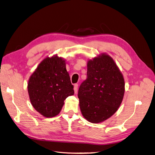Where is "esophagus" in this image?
Segmentation results:
<instances>
[{"label": "esophagus", "mask_w": 155, "mask_h": 155, "mask_svg": "<svg viewBox=\"0 0 155 155\" xmlns=\"http://www.w3.org/2000/svg\"><path fill=\"white\" fill-rule=\"evenodd\" d=\"M78 84H75L74 86V90L75 94H76L78 92Z\"/></svg>", "instance_id": "obj_1"}]
</instances>
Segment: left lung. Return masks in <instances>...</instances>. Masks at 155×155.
I'll use <instances>...</instances> for the list:
<instances>
[{
	"mask_svg": "<svg viewBox=\"0 0 155 155\" xmlns=\"http://www.w3.org/2000/svg\"><path fill=\"white\" fill-rule=\"evenodd\" d=\"M87 76L79 88V107L89 122L101 123L113 115L122 102L124 78L113 59L105 53L88 61Z\"/></svg>",
	"mask_w": 155,
	"mask_h": 155,
	"instance_id": "1",
	"label": "left lung"
}]
</instances>
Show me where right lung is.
<instances>
[{
    "label": "right lung",
    "mask_w": 155,
    "mask_h": 155,
    "mask_svg": "<svg viewBox=\"0 0 155 155\" xmlns=\"http://www.w3.org/2000/svg\"><path fill=\"white\" fill-rule=\"evenodd\" d=\"M73 88L65 60L57 55L42 61L28 83L32 106L46 118L59 113L66 98L74 95Z\"/></svg>",
    "instance_id": "right-lung-1"
}]
</instances>
